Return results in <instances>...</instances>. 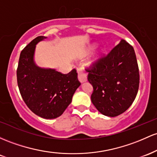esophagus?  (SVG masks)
<instances>
[{
  "mask_svg": "<svg viewBox=\"0 0 157 157\" xmlns=\"http://www.w3.org/2000/svg\"><path fill=\"white\" fill-rule=\"evenodd\" d=\"M77 73H78V81L81 83H83V82L87 81V75H86V74L83 70L81 69V68H78V69H77Z\"/></svg>",
  "mask_w": 157,
  "mask_h": 157,
  "instance_id": "obj_1",
  "label": "esophagus"
}]
</instances>
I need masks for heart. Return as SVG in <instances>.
I'll list each match as a JSON object with an SVG mask.
<instances>
[{"instance_id":"1","label":"heart","mask_w":157,"mask_h":157,"mask_svg":"<svg viewBox=\"0 0 157 157\" xmlns=\"http://www.w3.org/2000/svg\"><path fill=\"white\" fill-rule=\"evenodd\" d=\"M93 47H92V48H91V50H93ZM100 55V53L99 54H98V56H99Z\"/></svg>"}]
</instances>
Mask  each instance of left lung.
<instances>
[{"instance_id":"left-lung-1","label":"left lung","mask_w":157,"mask_h":157,"mask_svg":"<svg viewBox=\"0 0 157 157\" xmlns=\"http://www.w3.org/2000/svg\"><path fill=\"white\" fill-rule=\"evenodd\" d=\"M86 70L93 87L91 101L101 114L115 117L129 108L140 85L139 67L131 44L121 39Z\"/></svg>"}]
</instances>
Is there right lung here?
I'll return each mask as SVG.
<instances>
[{
  "mask_svg": "<svg viewBox=\"0 0 157 157\" xmlns=\"http://www.w3.org/2000/svg\"><path fill=\"white\" fill-rule=\"evenodd\" d=\"M47 37L38 36L21 51L17 69V82L23 100L35 114L44 119L60 117L71 103L81 83L76 70L62 74L35 64L36 46Z\"/></svg>",
  "mask_w": 157,
  "mask_h": 157,
  "instance_id": "obj_1",
  "label": "right lung"
}]
</instances>
